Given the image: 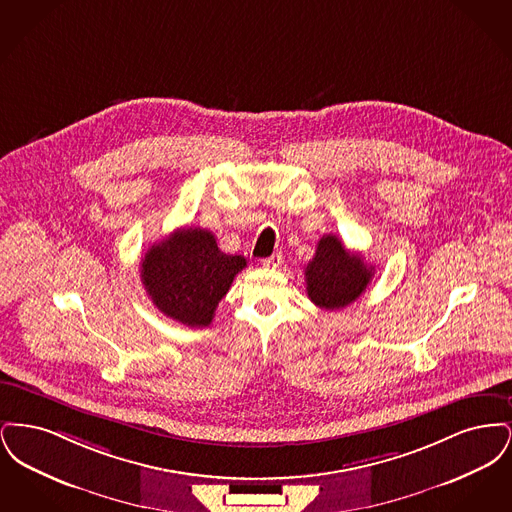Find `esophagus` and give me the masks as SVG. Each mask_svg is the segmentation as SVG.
<instances>
[{
  "instance_id": "34e87169",
  "label": "esophagus",
  "mask_w": 512,
  "mask_h": 512,
  "mask_svg": "<svg viewBox=\"0 0 512 512\" xmlns=\"http://www.w3.org/2000/svg\"><path fill=\"white\" fill-rule=\"evenodd\" d=\"M282 253H274V255H270L267 259H263V267L267 268H278L282 265Z\"/></svg>"
}]
</instances>
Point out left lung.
I'll list each match as a JSON object with an SVG mask.
<instances>
[{
  "mask_svg": "<svg viewBox=\"0 0 512 512\" xmlns=\"http://www.w3.org/2000/svg\"><path fill=\"white\" fill-rule=\"evenodd\" d=\"M374 276L361 253L345 249L338 236H322L313 261L305 268L309 299L326 311H338L357 301Z\"/></svg>",
  "mask_w": 512,
  "mask_h": 512,
  "instance_id": "obj_1",
  "label": "left lung"
}]
</instances>
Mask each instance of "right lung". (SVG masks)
<instances>
[{"mask_svg":"<svg viewBox=\"0 0 512 512\" xmlns=\"http://www.w3.org/2000/svg\"><path fill=\"white\" fill-rule=\"evenodd\" d=\"M245 267L242 255L220 251L213 232L180 228L147 249L140 276L163 315L203 328L213 322L220 299Z\"/></svg>","mask_w":512,"mask_h":512,"instance_id":"right-lung-1","label":"right lung"}]
</instances>
